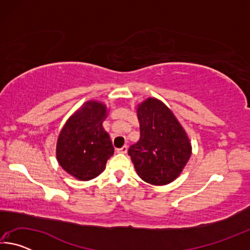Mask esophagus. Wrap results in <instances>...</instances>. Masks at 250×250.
I'll use <instances>...</instances> for the list:
<instances>
[{"label": "esophagus", "instance_id": "1", "mask_svg": "<svg viewBox=\"0 0 250 250\" xmlns=\"http://www.w3.org/2000/svg\"><path fill=\"white\" fill-rule=\"evenodd\" d=\"M117 152H118V153H124V154H125L126 152H128V146H122L121 149H118V150H117Z\"/></svg>", "mask_w": 250, "mask_h": 250}]
</instances>
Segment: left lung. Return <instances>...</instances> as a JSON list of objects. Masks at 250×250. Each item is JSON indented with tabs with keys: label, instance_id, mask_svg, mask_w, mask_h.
<instances>
[{
	"label": "left lung",
	"instance_id": "1",
	"mask_svg": "<svg viewBox=\"0 0 250 250\" xmlns=\"http://www.w3.org/2000/svg\"><path fill=\"white\" fill-rule=\"evenodd\" d=\"M140 139L128 151L135 171L146 183L167 185L174 181L192 154L188 135L172 110L156 98L137 107Z\"/></svg>",
	"mask_w": 250,
	"mask_h": 250
}]
</instances>
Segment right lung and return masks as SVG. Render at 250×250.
Here are the masks:
<instances>
[{"label":"right lung","instance_id":"add662e5","mask_svg":"<svg viewBox=\"0 0 250 250\" xmlns=\"http://www.w3.org/2000/svg\"><path fill=\"white\" fill-rule=\"evenodd\" d=\"M109 110L104 103L88 100L71 115L59 132L56 158L69 175L89 181L105 168L115 149L103 122Z\"/></svg>","mask_w":250,"mask_h":250}]
</instances>
